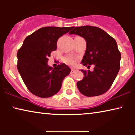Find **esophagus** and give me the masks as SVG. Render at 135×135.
Returning <instances> with one entry per match:
<instances>
[{"instance_id": "obj_1", "label": "esophagus", "mask_w": 135, "mask_h": 135, "mask_svg": "<svg viewBox=\"0 0 135 135\" xmlns=\"http://www.w3.org/2000/svg\"><path fill=\"white\" fill-rule=\"evenodd\" d=\"M75 69H71V74H73L74 73H75Z\"/></svg>"}]
</instances>
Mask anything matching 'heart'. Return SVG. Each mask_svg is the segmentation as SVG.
<instances>
[{
	"instance_id": "obj_1",
	"label": "heart",
	"mask_w": 135,
	"mask_h": 135,
	"mask_svg": "<svg viewBox=\"0 0 135 135\" xmlns=\"http://www.w3.org/2000/svg\"><path fill=\"white\" fill-rule=\"evenodd\" d=\"M76 58H74V56H68L64 58V61L69 66H74L76 63Z\"/></svg>"
}]
</instances>
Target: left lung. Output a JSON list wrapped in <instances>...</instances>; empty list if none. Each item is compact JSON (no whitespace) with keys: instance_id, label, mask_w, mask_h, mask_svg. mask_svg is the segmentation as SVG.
Segmentation results:
<instances>
[{"instance_id":"1","label":"left lung","mask_w":135,"mask_h":135,"mask_svg":"<svg viewBox=\"0 0 135 135\" xmlns=\"http://www.w3.org/2000/svg\"><path fill=\"white\" fill-rule=\"evenodd\" d=\"M69 34L79 35L85 39L86 49L82 63L95 66L93 71L81 70L84 77L77 83L80 92L86 97L106 93L113 84L120 69L121 54L115 39L98 27H74Z\"/></svg>"}]
</instances>
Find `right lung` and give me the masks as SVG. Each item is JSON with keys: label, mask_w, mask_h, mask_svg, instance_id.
Returning a JSON list of instances; mask_svg holds the SVG:
<instances>
[{"label": "right lung", "mask_w": 135, "mask_h": 135, "mask_svg": "<svg viewBox=\"0 0 135 135\" xmlns=\"http://www.w3.org/2000/svg\"><path fill=\"white\" fill-rule=\"evenodd\" d=\"M73 27H44L26 37L17 53V68L29 91L40 98H49L60 91L71 69L65 64L49 66L48 58L57 49V41Z\"/></svg>", "instance_id": "1"}]
</instances>
